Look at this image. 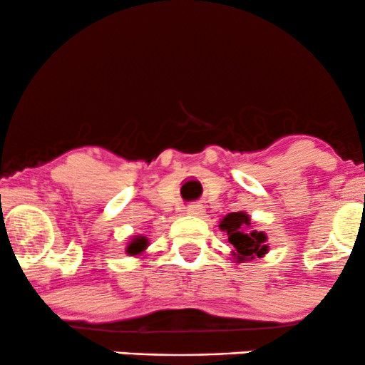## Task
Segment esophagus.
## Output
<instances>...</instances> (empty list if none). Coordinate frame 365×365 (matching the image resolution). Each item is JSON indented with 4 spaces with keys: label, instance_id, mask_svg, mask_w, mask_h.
I'll use <instances>...</instances> for the list:
<instances>
[{
    "label": "esophagus",
    "instance_id": "obj_1",
    "mask_svg": "<svg viewBox=\"0 0 365 365\" xmlns=\"http://www.w3.org/2000/svg\"><path fill=\"white\" fill-rule=\"evenodd\" d=\"M187 215L202 216L204 215V207L201 206V204H190V206L187 207Z\"/></svg>",
    "mask_w": 365,
    "mask_h": 365
}]
</instances>
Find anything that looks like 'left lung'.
I'll use <instances>...</instances> for the list:
<instances>
[{"mask_svg": "<svg viewBox=\"0 0 365 365\" xmlns=\"http://www.w3.org/2000/svg\"><path fill=\"white\" fill-rule=\"evenodd\" d=\"M220 230L225 232L228 242L234 246L232 259L234 263H246L267 255L268 244L265 232L253 230L251 216L246 211H234L220 220Z\"/></svg>", "mask_w": 365, "mask_h": 365, "instance_id": "left-lung-1", "label": "left lung"}]
</instances>
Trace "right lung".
Masks as SVG:
<instances>
[{"instance_id": "add662e5", "label": "right lung", "mask_w": 365, "mask_h": 365, "mask_svg": "<svg viewBox=\"0 0 365 365\" xmlns=\"http://www.w3.org/2000/svg\"><path fill=\"white\" fill-rule=\"evenodd\" d=\"M149 239L145 235H133L130 239V242L126 244V247H124V253L128 256H143L147 247H149Z\"/></svg>"}]
</instances>
